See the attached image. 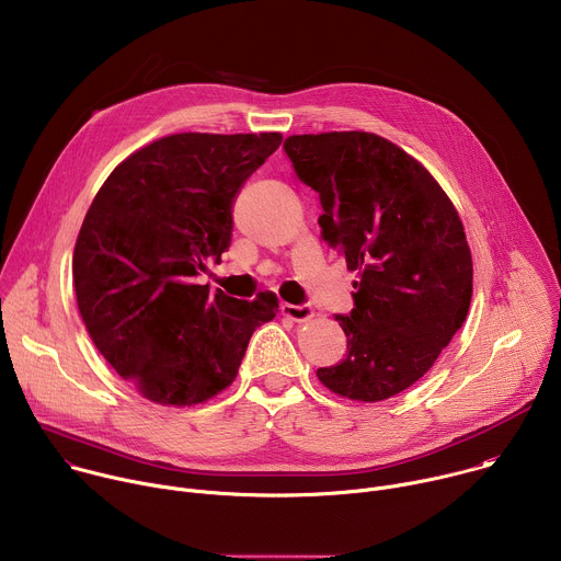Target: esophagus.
<instances>
[{
	"mask_svg": "<svg viewBox=\"0 0 561 561\" xmlns=\"http://www.w3.org/2000/svg\"><path fill=\"white\" fill-rule=\"evenodd\" d=\"M282 314H286L288 319H293V322H308V319H312L314 317V310H312V306L310 304H299V306H295V304H284L282 306Z\"/></svg>",
	"mask_w": 561,
	"mask_h": 561,
	"instance_id": "1",
	"label": "esophagus"
}]
</instances>
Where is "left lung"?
<instances>
[{
	"label": "left lung",
	"instance_id": "obj_1",
	"mask_svg": "<svg viewBox=\"0 0 561 561\" xmlns=\"http://www.w3.org/2000/svg\"><path fill=\"white\" fill-rule=\"evenodd\" d=\"M284 150L322 202L324 242L357 273L355 308L335 317L346 357L317 377L353 402H381L424 377L463 324V224L417 159L375 133L290 135Z\"/></svg>",
	"mask_w": 561,
	"mask_h": 561
}]
</instances>
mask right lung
I'll list each match as a JSON object with an SVG mask.
<instances>
[{"label":"right lung","instance_id":"add662e5","mask_svg":"<svg viewBox=\"0 0 561 561\" xmlns=\"http://www.w3.org/2000/svg\"><path fill=\"white\" fill-rule=\"evenodd\" d=\"M279 133H178L108 175L72 253L79 314L104 359L162 407H193L237 377L251 335L277 312L197 284L230 247L232 204Z\"/></svg>","mask_w":561,"mask_h":561}]
</instances>
